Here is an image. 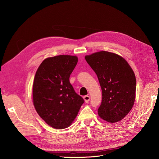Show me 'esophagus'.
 <instances>
[{
    "label": "esophagus",
    "instance_id": "esophagus-1",
    "mask_svg": "<svg viewBox=\"0 0 159 159\" xmlns=\"http://www.w3.org/2000/svg\"><path fill=\"white\" fill-rule=\"evenodd\" d=\"M83 98H84L85 102L88 103L89 101V100H90V97L88 96V95H85V96H84V97H83Z\"/></svg>",
    "mask_w": 159,
    "mask_h": 159
}]
</instances>
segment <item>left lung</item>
<instances>
[{"instance_id":"left-lung-1","label":"left lung","mask_w":159,"mask_h":159,"mask_svg":"<svg viewBox=\"0 0 159 159\" xmlns=\"http://www.w3.org/2000/svg\"><path fill=\"white\" fill-rule=\"evenodd\" d=\"M85 59L97 74L102 89L99 116L108 122L121 120L135 99L136 78L131 66L123 57L105 51L86 55Z\"/></svg>"}]
</instances>
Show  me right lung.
<instances>
[{"label": "right lung", "mask_w": 159, "mask_h": 159, "mask_svg": "<svg viewBox=\"0 0 159 159\" xmlns=\"http://www.w3.org/2000/svg\"><path fill=\"white\" fill-rule=\"evenodd\" d=\"M78 58L58 55L44 60L33 85V101L37 113L55 129L69 127L84 101L75 92L70 77Z\"/></svg>", "instance_id": "1"}]
</instances>
